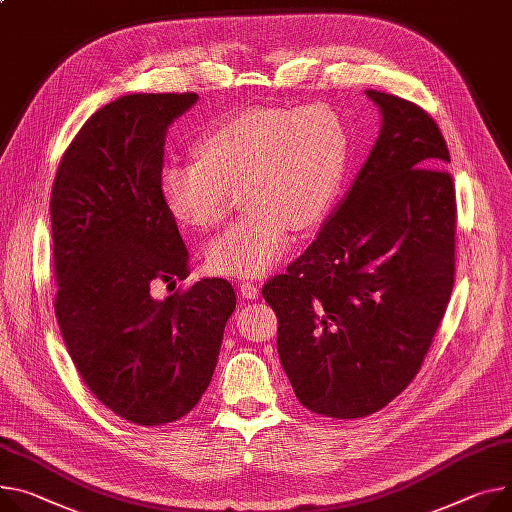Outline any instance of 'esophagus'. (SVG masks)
<instances>
[{"instance_id": "esophagus-1", "label": "esophagus", "mask_w": 512, "mask_h": 512, "mask_svg": "<svg viewBox=\"0 0 512 512\" xmlns=\"http://www.w3.org/2000/svg\"><path fill=\"white\" fill-rule=\"evenodd\" d=\"M238 289H240L242 299H256L260 295V287L256 283H250V281L238 283Z\"/></svg>"}]
</instances>
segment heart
Segmentation results:
<instances>
[{"instance_id":"obj_1","label":"heart","mask_w":512,"mask_h":512,"mask_svg":"<svg viewBox=\"0 0 512 512\" xmlns=\"http://www.w3.org/2000/svg\"><path fill=\"white\" fill-rule=\"evenodd\" d=\"M196 160H170L160 172L168 213L184 227L223 223L231 192L246 209L207 248L213 274L260 277L293 242V229L320 225L334 207L348 166V131L328 104L252 106L209 125Z\"/></svg>"}]
</instances>
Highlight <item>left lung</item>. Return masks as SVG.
Returning <instances> with one entry per match:
<instances>
[{
    "label": "left lung",
    "instance_id": "1",
    "mask_svg": "<svg viewBox=\"0 0 512 512\" xmlns=\"http://www.w3.org/2000/svg\"><path fill=\"white\" fill-rule=\"evenodd\" d=\"M383 123L338 211L285 274L262 287L297 400L363 418L410 385L455 281V186L432 116L367 90Z\"/></svg>",
    "mask_w": 512,
    "mask_h": 512
}]
</instances>
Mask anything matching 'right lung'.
I'll return each mask as SVG.
<instances>
[{"mask_svg":"<svg viewBox=\"0 0 512 512\" xmlns=\"http://www.w3.org/2000/svg\"><path fill=\"white\" fill-rule=\"evenodd\" d=\"M196 100L194 92L127 94L102 106L65 149L53 182L57 324L94 396L139 426L174 422L199 404L235 309L225 279L151 295L190 274L160 172L166 131Z\"/></svg>","mask_w":512,"mask_h":512,"instance_id":"right-lung-1","label":"right lung"}]
</instances>
